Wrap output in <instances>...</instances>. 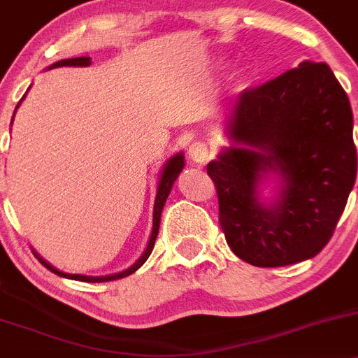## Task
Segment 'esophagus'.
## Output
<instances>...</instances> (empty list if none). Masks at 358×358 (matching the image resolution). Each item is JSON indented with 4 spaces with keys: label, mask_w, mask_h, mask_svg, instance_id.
I'll return each instance as SVG.
<instances>
[{
    "label": "esophagus",
    "mask_w": 358,
    "mask_h": 358,
    "mask_svg": "<svg viewBox=\"0 0 358 358\" xmlns=\"http://www.w3.org/2000/svg\"><path fill=\"white\" fill-rule=\"evenodd\" d=\"M187 153H189V159L193 160L194 164L203 165L206 160H208L210 148H208V145L203 143V141H194V143H191L189 152Z\"/></svg>",
    "instance_id": "obj_1"
}]
</instances>
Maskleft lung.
<instances>
[{
    "mask_svg": "<svg viewBox=\"0 0 358 358\" xmlns=\"http://www.w3.org/2000/svg\"><path fill=\"white\" fill-rule=\"evenodd\" d=\"M229 148L206 165L220 227L252 266L310 259L328 244L357 178L353 114L328 64L302 61L244 90L227 126ZM275 180L270 200L262 187Z\"/></svg>",
    "mask_w": 358,
    "mask_h": 358,
    "instance_id": "8db88e82",
    "label": "left lung"
}]
</instances>
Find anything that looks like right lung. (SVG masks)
Listing matches in <instances>:
<instances>
[{"instance_id": "obj_1", "label": "right lung", "mask_w": 358, "mask_h": 358, "mask_svg": "<svg viewBox=\"0 0 358 358\" xmlns=\"http://www.w3.org/2000/svg\"><path fill=\"white\" fill-rule=\"evenodd\" d=\"M92 61L88 56H82V57H71V59H61V61H56V63H52L51 66L48 68V70H52V68H61V66H90ZM30 88V87H29ZM25 99V95L22 97V101ZM22 101L18 102V106L15 107V113H17V109L20 107ZM15 117V114H13ZM13 117H11V122H13ZM184 169V153L179 152L176 153V155H172L171 159L167 160L162 165V171H160L159 174V184H157V196H155V203H153V227H152V234H150V239H148V244L147 248H145L143 255L138 257V261H134L129 268H126V270L119 271V273H113V275H103V276H88V275H75V273H64L61 270H57V268L52 266L49 261H45L44 257H41V255L36 256L39 257V261L42 264H44L48 270H51L52 273H56V275L63 276V278H70V280H78V282H88V283H101V282H113V280H119V278H124V276H129L131 273H134L138 270V268L143 266L145 261L148 259V256L152 255L153 251V245H155V239L157 236H159V229H160V217H162V210H164V205L165 201H167L169 194H171V189L172 186H174L176 179H178V176L182 172Z\"/></svg>"}]
</instances>
